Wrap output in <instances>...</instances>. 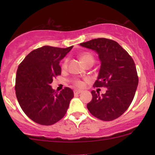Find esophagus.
Returning a JSON list of instances; mask_svg holds the SVG:
<instances>
[{
	"mask_svg": "<svg viewBox=\"0 0 155 155\" xmlns=\"http://www.w3.org/2000/svg\"><path fill=\"white\" fill-rule=\"evenodd\" d=\"M82 92V90H74V94H79V93H81V92Z\"/></svg>",
	"mask_w": 155,
	"mask_h": 155,
	"instance_id": "1",
	"label": "esophagus"
}]
</instances>
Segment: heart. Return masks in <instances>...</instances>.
<instances>
[{"instance_id":"heart-1","label":"heart","mask_w":155,"mask_h":155,"mask_svg":"<svg viewBox=\"0 0 155 155\" xmlns=\"http://www.w3.org/2000/svg\"><path fill=\"white\" fill-rule=\"evenodd\" d=\"M79 58H80V60H81V62H82L85 65H86L87 63H90V62L94 63L93 55H92L91 53L87 52V51H84V52L81 53V54H79ZM68 62V59H65L63 60V63H62V65H61V68L63 70H66L67 69ZM71 82L74 86L77 87H82L84 86V82L79 79H72L71 81Z\"/></svg>"}]
</instances>
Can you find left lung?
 <instances>
[{
  "instance_id": "8db88e82",
  "label": "left lung",
  "mask_w": 155,
  "mask_h": 155,
  "mask_svg": "<svg viewBox=\"0 0 155 155\" xmlns=\"http://www.w3.org/2000/svg\"><path fill=\"white\" fill-rule=\"evenodd\" d=\"M95 50L101 62L94 87H106V93L91 92L87 104L91 114L104 121L116 120L123 114L133 100L138 84L136 65L127 51L111 39L99 38L80 44Z\"/></svg>"
}]
</instances>
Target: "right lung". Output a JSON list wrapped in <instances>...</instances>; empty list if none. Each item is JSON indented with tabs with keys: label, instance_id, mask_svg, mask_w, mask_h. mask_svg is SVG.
Wrapping results in <instances>:
<instances>
[{
	"label": "right lung",
	"instance_id": "add662e5",
	"mask_svg": "<svg viewBox=\"0 0 155 155\" xmlns=\"http://www.w3.org/2000/svg\"><path fill=\"white\" fill-rule=\"evenodd\" d=\"M72 48L44 46L30 52L19 65L16 96L22 111L36 123L51 125L66 114L74 92L65 87L58 93L50 84L61 74L60 61Z\"/></svg>",
	"mask_w": 155,
	"mask_h": 155
}]
</instances>
